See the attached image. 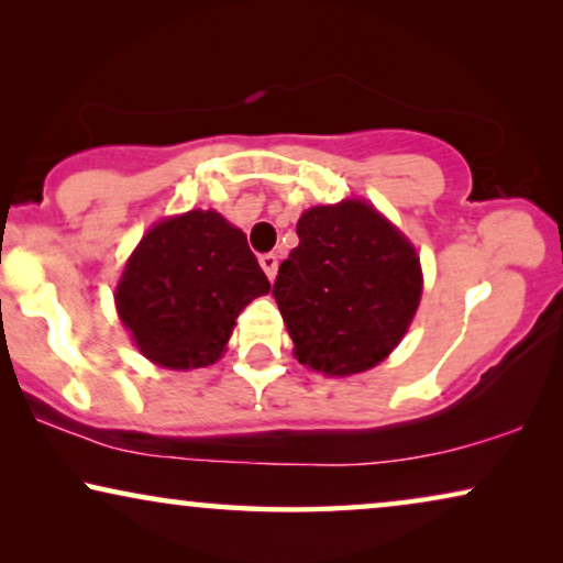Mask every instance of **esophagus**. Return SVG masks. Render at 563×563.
Segmentation results:
<instances>
[{
    "instance_id": "obj_1",
    "label": "esophagus",
    "mask_w": 563,
    "mask_h": 563,
    "mask_svg": "<svg viewBox=\"0 0 563 563\" xmlns=\"http://www.w3.org/2000/svg\"><path fill=\"white\" fill-rule=\"evenodd\" d=\"M258 264H261V268H264L266 272V276L268 279L274 282V276H276V272H279V258L274 256V253H264V256L258 258Z\"/></svg>"
}]
</instances>
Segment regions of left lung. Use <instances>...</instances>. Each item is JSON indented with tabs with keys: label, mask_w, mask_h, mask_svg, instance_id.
<instances>
[{
	"label": "left lung",
	"mask_w": 563,
	"mask_h": 563,
	"mask_svg": "<svg viewBox=\"0 0 563 563\" xmlns=\"http://www.w3.org/2000/svg\"><path fill=\"white\" fill-rule=\"evenodd\" d=\"M297 235L272 289L295 356L328 376L366 372L402 341L418 310V253L358 199L312 207Z\"/></svg>",
	"instance_id": "8db88e82"
}]
</instances>
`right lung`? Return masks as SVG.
I'll use <instances>...</instances> for the list:
<instances>
[{
	"label": "right lung",
	"instance_id": "1",
	"mask_svg": "<svg viewBox=\"0 0 563 563\" xmlns=\"http://www.w3.org/2000/svg\"><path fill=\"white\" fill-rule=\"evenodd\" d=\"M268 289L243 230L212 210H191L143 235L114 302L145 358L197 368L222 356L238 314Z\"/></svg>",
	"mask_w": 563,
	"mask_h": 563
}]
</instances>
